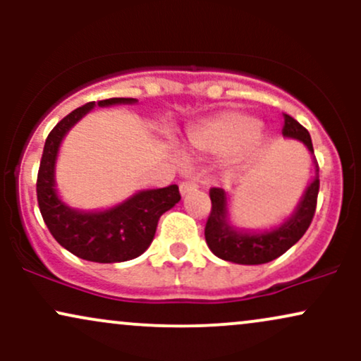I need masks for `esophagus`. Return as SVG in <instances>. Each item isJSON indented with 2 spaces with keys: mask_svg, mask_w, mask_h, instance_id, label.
I'll return each mask as SVG.
<instances>
[{
  "mask_svg": "<svg viewBox=\"0 0 361 361\" xmlns=\"http://www.w3.org/2000/svg\"><path fill=\"white\" fill-rule=\"evenodd\" d=\"M197 183H195V181H183V183L180 185V193L181 195H186V193H190V192H193V190H197Z\"/></svg>",
  "mask_w": 361,
  "mask_h": 361,
  "instance_id": "34e87169",
  "label": "esophagus"
}]
</instances>
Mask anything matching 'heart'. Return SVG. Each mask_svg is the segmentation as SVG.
Masks as SVG:
<instances>
[{"label": "heart", "instance_id": "heart-1", "mask_svg": "<svg viewBox=\"0 0 361 361\" xmlns=\"http://www.w3.org/2000/svg\"><path fill=\"white\" fill-rule=\"evenodd\" d=\"M261 122L250 114L238 110L221 111L215 117L190 127L185 144L202 154L229 156L231 166L244 169L251 166L264 146Z\"/></svg>", "mask_w": 361, "mask_h": 361}]
</instances>
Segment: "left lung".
Instances as JSON below:
<instances>
[{
	"mask_svg": "<svg viewBox=\"0 0 361 361\" xmlns=\"http://www.w3.org/2000/svg\"><path fill=\"white\" fill-rule=\"evenodd\" d=\"M283 118V137L300 140L312 154L314 180L305 188L293 214L280 226L268 231H244L233 226L229 221V195L222 188L210 190L212 210L205 226V241L217 258L238 264L268 263L288 251L305 234L312 222L319 193V164L314 157L312 140L307 128L302 127L295 118L287 114Z\"/></svg>",
	"mask_w": 361,
	"mask_h": 361,
	"instance_id": "left-lung-1",
	"label": "left lung"
}]
</instances>
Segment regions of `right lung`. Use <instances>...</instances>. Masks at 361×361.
<instances>
[{"mask_svg": "<svg viewBox=\"0 0 361 361\" xmlns=\"http://www.w3.org/2000/svg\"><path fill=\"white\" fill-rule=\"evenodd\" d=\"M135 98H109L98 106L134 105ZM90 102L64 117L52 128L44 146L37 176V200L45 226L62 247L78 258L94 263H120L134 259L151 246L157 221L180 202L176 185L140 190L122 204L105 210H78L62 202L56 188V161L66 134L90 114Z\"/></svg>", "mask_w": 361, "mask_h": 361, "instance_id": "1", "label": "right lung"}]
</instances>
